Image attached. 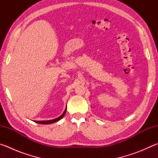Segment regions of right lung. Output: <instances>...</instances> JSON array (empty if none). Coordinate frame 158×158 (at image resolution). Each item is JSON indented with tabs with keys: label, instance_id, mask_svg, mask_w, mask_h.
Instances as JSON below:
<instances>
[{
	"label": "right lung",
	"instance_id": "1",
	"mask_svg": "<svg viewBox=\"0 0 158 158\" xmlns=\"http://www.w3.org/2000/svg\"><path fill=\"white\" fill-rule=\"evenodd\" d=\"M66 110H67V107L65 108V111L63 113V114L60 116L59 117L56 118L55 119H52V120H49V121H34V122L37 123H40V124H51V123H56L58 121H60L61 118H63V116H65V114L66 113Z\"/></svg>",
	"mask_w": 158,
	"mask_h": 158
}]
</instances>
